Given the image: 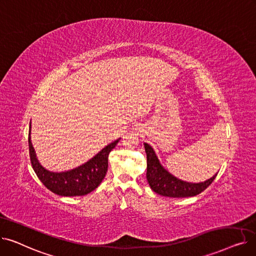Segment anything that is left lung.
Returning <instances> with one entry per match:
<instances>
[{
    "label": "left lung",
    "instance_id": "left-lung-1",
    "mask_svg": "<svg viewBox=\"0 0 256 256\" xmlns=\"http://www.w3.org/2000/svg\"><path fill=\"white\" fill-rule=\"evenodd\" d=\"M144 147L147 158V182L152 191L160 195L178 198L196 196L204 191L217 176V174H214L210 180L198 184L186 182L178 180L160 164V160L150 145L144 143Z\"/></svg>",
    "mask_w": 256,
    "mask_h": 256
}]
</instances>
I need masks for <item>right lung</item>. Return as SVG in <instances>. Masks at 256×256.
<instances>
[{
  "label": "right lung",
  "mask_w": 256,
  "mask_h": 256,
  "mask_svg": "<svg viewBox=\"0 0 256 256\" xmlns=\"http://www.w3.org/2000/svg\"><path fill=\"white\" fill-rule=\"evenodd\" d=\"M29 128V152L32 167L44 186L60 196H83L96 190L104 178L108 170V158L120 139L106 145L87 163L65 172H50L39 164L31 142Z\"/></svg>",
  "instance_id": "obj_1"
}]
</instances>
